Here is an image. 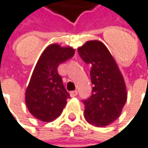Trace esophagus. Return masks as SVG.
<instances>
[{
	"mask_svg": "<svg viewBox=\"0 0 148 148\" xmlns=\"http://www.w3.org/2000/svg\"><path fill=\"white\" fill-rule=\"evenodd\" d=\"M77 90H73V91H71V97H77Z\"/></svg>",
	"mask_w": 148,
	"mask_h": 148,
	"instance_id": "34e87169",
	"label": "esophagus"
}]
</instances>
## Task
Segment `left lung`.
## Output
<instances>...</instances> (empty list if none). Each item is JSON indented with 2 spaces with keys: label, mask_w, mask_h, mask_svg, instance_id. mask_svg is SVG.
<instances>
[{
  "label": "left lung",
  "mask_w": 148,
  "mask_h": 148,
  "mask_svg": "<svg viewBox=\"0 0 148 148\" xmlns=\"http://www.w3.org/2000/svg\"><path fill=\"white\" fill-rule=\"evenodd\" d=\"M82 60L91 64V96L83 100L86 121L103 127L115 121L127 101L123 77L108 48L100 41L86 42L77 49Z\"/></svg>",
  "instance_id": "left-lung-1"
}]
</instances>
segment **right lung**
<instances>
[{
  "instance_id": "right-lung-1",
  "label": "right lung",
  "mask_w": 148,
  "mask_h": 148,
  "mask_svg": "<svg viewBox=\"0 0 148 148\" xmlns=\"http://www.w3.org/2000/svg\"><path fill=\"white\" fill-rule=\"evenodd\" d=\"M74 53L71 47L53 44L41 54L26 91L27 109L38 120L50 122L57 119L70 98L58 67L72 58Z\"/></svg>"
}]
</instances>
